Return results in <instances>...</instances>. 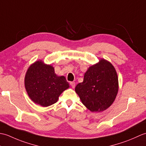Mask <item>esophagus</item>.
Masks as SVG:
<instances>
[{"label":"esophagus","instance_id":"1","mask_svg":"<svg viewBox=\"0 0 146 146\" xmlns=\"http://www.w3.org/2000/svg\"><path fill=\"white\" fill-rule=\"evenodd\" d=\"M75 82H70V85L71 86V87H72L73 88H74L75 87Z\"/></svg>","mask_w":146,"mask_h":146}]
</instances>
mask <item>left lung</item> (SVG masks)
<instances>
[{"instance_id":"1","label":"left lung","mask_w":146,"mask_h":146,"mask_svg":"<svg viewBox=\"0 0 146 146\" xmlns=\"http://www.w3.org/2000/svg\"><path fill=\"white\" fill-rule=\"evenodd\" d=\"M119 91L117 71L110 62L100 59L90 66L75 92L82 104L92 112H100L110 107Z\"/></svg>"}]
</instances>
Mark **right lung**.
<instances>
[{
  "label": "right lung",
  "instance_id": "right-lung-1",
  "mask_svg": "<svg viewBox=\"0 0 146 146\" xmlns=\"http://www.w3.org/2000/svg\"><path fill=\"white\" fill-rule=\"evenodd\" d=\"M24 85L33 102L46 107L57 102L60 95L70 85L64 76H58L54 68L42 60L35 61L27 69Z\"/></svg>",
  "mask_w": 146,
  "mask_h": 146
}]
</instances>
